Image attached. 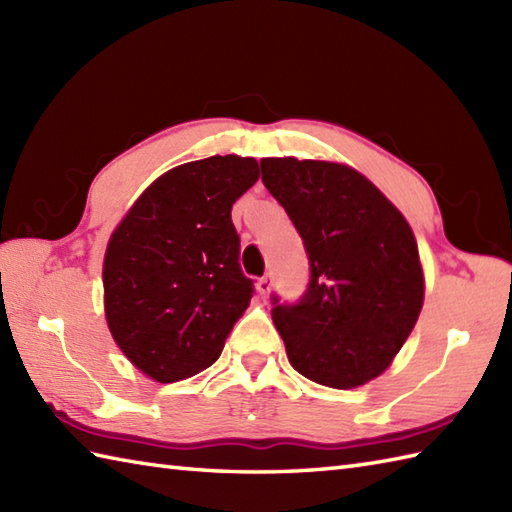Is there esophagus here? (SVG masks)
<instances>
[{
    "mask_svg": "<svg viewBox=\"0 0 512 512\" xmlns=\"http://www.w3.org/2000/svg\"><path fill=\"white\" fill-rule=\"evenodd\" d=\"M270 290H273V277H270V275H264L262 279L257 281V292H259V297L266 299V297L270 295Z\"/></svg>",
    "mask_w": 512,
    "mask_h": 512,
    "instance_id": "esophagus-1",
    "label": "esophagus"
}]
</instances>
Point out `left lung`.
Masks as SVG:
<instances>
[{"instance_id":"8db88e82","label":"left lung","mask_w":512,"mask_h":512,"mask_svg":"<svg viewBox=\"0 0 512 512\" xmlns=\"http://www.w3.org/2000/svg\"><path fill=\"white\" fill-rule=\"evenodd\" d=\"M262 180L303 239L310 281L295 303L273 295L292 367L350 389L383 374L418 321L424 279L400 211L361 173L321 160L264 158Z\"/></svg>"}]
</instances>
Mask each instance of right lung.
I'll return each instance as SVG.
<instances>
[{
  "mask_svg": "<svg viewBox=\"0 0 512 512\" xmlns=\"http://www.w3.org/2000/svg\"><path fill=\"white\" fill-rule=\"evenodd\" d=\"M259 178L255 158L211 156L160 176L107 244L105 317L140 372L176 383L220 356L248 308L231 209Z\"/></svg>",
  "mask_w": 512,
  "mask_h": 512,
  "instance_id": "add662e5",
  "label": "right lung"
}]
</instances>
